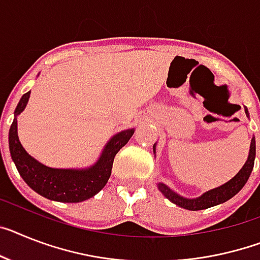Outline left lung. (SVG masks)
<instances>
[{
    "mask_svg": "<svg viewBox=\"0 0 260 260\" xmlns=\"http://www.w3.org/2000/svg\"><path fill=\"white\" fill-rule=\"evenodd\" d=\"M246 115L248 116L247 108H245ZM153 150L156 152V144L153 145ZM255 161V137L251 139V144H250V152H248V157L246 164L242 167V169L235 174L234 177L228 181L226 184L221 185V186L211 189V190L204 193L201 197L197 198H185L178 196L176 191H173L171 187H168L165 184H158V189L161 193L165 196L169 201H172L173 204H176L180 208L187 209V210H204V209L211 208L215 205L223 204L230 198H233L237 193H239L242 187L245 186L247 182L250 174H251L252 168H254Z\"/></svg>",
    "mask_w": 260,
    "mask_h": 260,
    "instance_id": "obj_1",
    "label": "left lung"
}]
</instances>
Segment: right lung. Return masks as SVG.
Here are the masks:
<instances>
[{"label": "right lung", "instance_id": "add662e5", "mask_svg": "<svg viewBox=\"0 0 260 260\" xmlns=\"http://www.w3.org/2000/svg\"><path fill=\"white\" fill-rule=\"evenodd\" d=\"M30 91L23 93L14 111L10 131L9 149L21 177L32 190L47 200L58 202H82L99 193L111 176L113 158L134 135L135 129L121 131L104 147L99 160L86 169H55L49 168L32 158L19 143L17 134V116L25 110L29 102Z\"/></svg>", "mask_w": 260, "mask_h": 260}]
</instances>
